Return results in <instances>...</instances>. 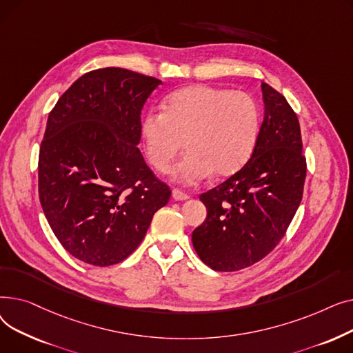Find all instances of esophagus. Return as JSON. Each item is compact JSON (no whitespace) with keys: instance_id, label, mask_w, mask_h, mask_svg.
<instances>
[{"instance_id":"1","label":"esophagus","mask_w":353,"mask_h":353,"mask_svg":"<svg viewBox=\"0 0 353 353\" xmlns=\"http://www.w3.org/2000/svg\"><path fill=\"white\" fill-rule=\"evenodd\" d=\"M190 196L188 194V193H184L183 190H180V189H174L173 190V199L174 200H188Z\"/></svg>"}]
</instances>
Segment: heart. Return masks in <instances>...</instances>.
Segmentation results:
<instances>
[{
  "label": "heart",
  "mask_w": 353,
  "mask_h": 353,
  "mask_svg": "<svg viewBox=\"0 0 353 353\" xmlns=\"http://www.w3.org/2000/svg\"><path fill=\"white\" fill-rule=\"evenodd\" d=\"M261 127L256 100L246 91L194 84L167 97L163 113L150 111L141 121L148 161L160 173L170 172L184 148L188 154L174 179L196 184L230 176L249 159Z\"/></svg>",
  "instance_id": "obj_1"
}]
</instances>
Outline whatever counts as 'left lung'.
I'll list each match as a JSON object with an SVG mask.
<instances>
[{
  "instance_id": "left-lung-1",
  "label": "left lung",
  "mask_w": 353,
  "mask_h": 353,
  "mask_svg": "<svg viewBox=\"0 0 353 353\" xmlns=\"http://www.w3.org/2000/svg\"><path fill=\"white\" fill-rule=\"evenodd\" d=\"M265 117L248 163L200 194L206 220L193 230L199 257L217 272H236L268 256L298 210L306 157L298 116L279 91L262 83Z\"/></svg>"
}]
</instances>
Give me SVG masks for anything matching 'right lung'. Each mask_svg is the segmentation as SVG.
<instances>
[{"label":"right lung","mask_w":353,"mask_h":353,"mask_svg":"<svg viewBox=\"0 0 353 353\" xmlns=\"http://www.w3.org/2000/svg\"><path fill=\"white\" fill-rule=\"evenodd\" d=\"M160 84L119 67L92 70L50 111L39 196L55 237L84 263L123 262L172 196L137 147L143 105Z\"/></svg>","instance_id":"right-lung-1"}]
</instances>
